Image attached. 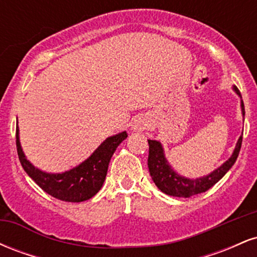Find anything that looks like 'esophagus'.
Instances as JSON below:
<instances>
[{"instance_id":"1","label":"esophagus","mask_w":257,"mask_h":257,"mask_svg":"<svg viewBox=\"0 0 257 257\" xmlns=\"http://www.w3.org/2000/svg\"><path fill=\"white\" fill-rule=\"evenodd\" d=\"M147 126H149V120L145 117H138V118L134 119L132 129L134 132H144Z\"/></svg>"}]
</instances>
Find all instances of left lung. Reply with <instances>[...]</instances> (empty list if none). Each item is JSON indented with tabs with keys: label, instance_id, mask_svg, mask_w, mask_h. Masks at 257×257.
I'll list each match as a JSON object with an SVG mask.
<instances>
[{
	"label": "left lung",
	"instance_id": "1",
	"mask_svg": "<svg viewBox=\"0 0 257 257\" xmlns=\"http://www.w3.org/2000/svg\"><path fill=\"white\" fill-rule=\"evenodd\" d=\"M233 90L237 93V95L241 99V95L235 85H233ZM240 107L241 114L245 116V111H244V102L240 100ZM241 140L243 137H239L237 141L234 150H233L232 156L229 157L222 166L211 172L208 175L202 176V178L197 179H188L185 176L180 175L173 169L172 166L169 164L168 159L164 155V149L162 144L157 140H149V159H147V164H149L150 175L155 182L156 186L162 191L163 193L168 196L180 197V198H188L194 194L203 193L208 191L209 188L213 187L219 180L225 176V174L231 169L233 164L237 161L238 155H239Z\"/></svg>",
	"mask_w": 257,
	"mask_h": 257
}]
</instances>
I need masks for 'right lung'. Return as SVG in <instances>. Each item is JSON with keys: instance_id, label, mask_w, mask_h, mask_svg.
Returning a JSON list of instances; mask_svg holds the SVG:
<instances>
[{"instance_id": "obj_1", "label": "right lung", "mask_w": 257, "mask_h": 257, "mask_svg": "<svg viewBox=\"0 0 257 257\" xmlns=\"http://www.w3.org/2000/svg\"><path fill=\"white\" fill-rule=\"evenodd\" d=\"M126 138V132L112 135L77 167L64 173L53 174L42 172L28 161L20 145L19 128L17 123V151L26 174L44 192L57 199L72 203L84 202L99 192L105 181L112 155Z\"/></svg>"}]
</instances>
